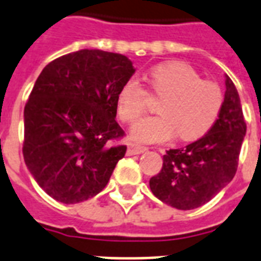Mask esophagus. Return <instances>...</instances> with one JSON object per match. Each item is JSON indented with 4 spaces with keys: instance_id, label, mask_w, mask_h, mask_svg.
Returning <instances> with one entry per match:
<instances>
[{
    "instance_id": "34e87169",
    "label": "esophagus",
    "mask_w": 261,
    "mask_h": 261,
    "mask_svg": "<svg viewBox=\"0 0 261 261\" xmlns=\"http://www.w3.org/2000/svg\"><path fill=\"white\" fill-rule=\"evenodd\" d=\"M145 151H147V147H145V146L130 143L128 149H127V155H137V154H142V152Z\"/></svg>"
}]
</instances>
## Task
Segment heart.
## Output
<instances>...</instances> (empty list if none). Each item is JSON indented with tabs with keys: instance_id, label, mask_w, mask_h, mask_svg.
I'll list each match as a JSON object with an SVG mask.
<instances>
[{
	"instance_id": "1",
	"label": "heart",
	"mask_w": 261,
	"mask_h": 261,
	"mask_svg": "<svg viewBox=\"0 0 261 261\" xmlns=\"http://www.w3.org/2000/svg\"><path fill=\"white\" fill-rule=\"evenodd\" d=\"M147 80L152 94L164 97L161 115L139 120L131 138L142 143H155L178 134L181 141L204 137L215 126L224 106L221 87L204 80L185 63H165L150 69ZM149 106V92L138 77H130L116 96V111L124 123H134Z\"/></svg>"
}]
</instances>
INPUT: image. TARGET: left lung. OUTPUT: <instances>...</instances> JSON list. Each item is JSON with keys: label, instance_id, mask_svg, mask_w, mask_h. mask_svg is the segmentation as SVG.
I'll return each mask as SVG.
<instances>
[{"label": "left lung", "instance_id": "left-lung-1", "mask_svg": "<svg viewBox=\"0 0 261 261\" xmlns=\"http://www.w3.org/2000/svg\"><path fill=\"white\" fill-rule=\"evenodd\" d=\"M225 86L224 106L215 126L186 147L167 150L161 171L150 178L152 194L175 209L190 211L206 204L236 174L247 124L229 76Z\"/></svg>", "mask_w": 261, "mask_h": 261}]
</instances>
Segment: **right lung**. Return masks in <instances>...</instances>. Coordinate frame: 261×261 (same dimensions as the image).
Returning <instances> with one entry per match:
<instances>
[{
  "label": "right lung",
  "instance_id": "obj_1",
  "mask_svg": "<svg viewBox=\"0 0 261 261\" xmlns=\"http://www.w3.org/2000/svg\"><path fill=\"white\" fill-rule=\"evenodd\" d=\"M126 56L82 49L50 61L24 110L25 164L56 201L77 204L105 189L124 145L116 96L134 75Z\"/></svg>",
  "mask_w": 261,
  "mask_h": 261
}]
</instances>
